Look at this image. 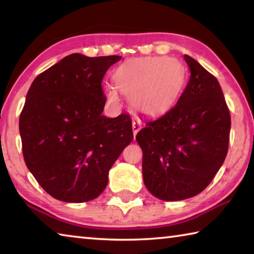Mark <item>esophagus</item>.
I'll use <instances>...</instances> for the list:
<instances>
[{
    "label": "esophagus",
    "mask_w": 254,
    "mask_h": 254,
    "mask_svg": "<svg viewBox=\"0 0 254 254\" xmlns=\"http://www.w3.org/2000/svg\"><path fill=\"white\" fill-rule=\"evenodd\" d=\"M141 126H142V124H141V122L139 121V120H137V119H134V120H133V121H132L133 134L136 135V133L139 132V130L141 128Z\"/></svg>",
    "instance_id": "esophagus-1"
}]
</instances>
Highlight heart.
Returning <instances> with one entry per match:
<instances>
[{
  "label": "heart",
  "mask_w": 254,
  "mask_h": 254,
  "mask_svg": "<svg viewBox=\"0 0 254 254\" xmlns=\"http://www.w3.org/2000/svg\"><path fill=\"white\" fill-rule=\"evenodd\" d=\"M185 69L175 58L142 57L128 59L113 74L118 91L134 109L145 114H158L177 101L185 85ZM106 95L114 104L119 95L114 87H107Z\"/></svg>",
  "instance_id": "b5f03b06"
}]
</instances>
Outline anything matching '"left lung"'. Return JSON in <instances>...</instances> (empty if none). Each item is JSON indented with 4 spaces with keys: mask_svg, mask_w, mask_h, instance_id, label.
Returning <instances> with one entry per match:
<instances>
[{
    "mask_svg": "<svg viewBox=\"0 0 254 254\" xmlns=\"http://www.w3.org/2000/svg\"><path fill=\"white\" fill-rule=\"evenodd\" d=\"M188 84L173 109L144 120L135 139L142 149L143 182L162 200H183L208 186L229 150L231 117L217 79L184 56Z\"/></svg>",
    "mask_w": 254,
    "mask_h": 254,
    "instance_id": "1",
    "label": "left lung"
}]
</instances>
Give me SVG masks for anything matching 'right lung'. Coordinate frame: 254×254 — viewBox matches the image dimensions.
Instances as JSON below:
<instances>
[{"label":"right lung","instance_id":"1","mask_svg":"<svg viewBox=\"0 0 254 254\" xmlns=\"http://www.w3.org/2000/svg\"><path fill=\"white\" fill-rule=\"evenodd\" d=\"M120 56L71 54L41 72L30 86L19 128L23 158L54 198L84 203L102 194L109 171L133 140L127 114H102V80Z\"/></svg>","mask_w":254,"mask_h":254}]
</instances>
